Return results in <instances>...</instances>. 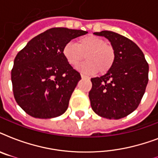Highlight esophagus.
Listing matches in <instances>:
<instances>
[{
	"instance_id": "1",
	"label": "esophagus",
	"mask_w": 158,
	"mask_h": 158,
	"mask_svg": "<svg viewBox=\"0 0 158 158\" xmlns=\"http://www.w3.org/2000/svg\"><path fill=\"white\" fill-rule=\"evenodd\" d=\"M81 78L82 79H89L90 78H89V77H87L86 75H84V74H81Z\"/></svg>"
}]
</instances>
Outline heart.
Here are the masks:
<instances>
[{"instance_id":"1","label":"heart","mask_w":158,"mask_h":158,"mask_svg":"<svg viewBox=\"0 0 158 158\" xmlns=\"http://www.w3.org/2000/svg\"><path fill=\"white\" fill-rule=\"evenodd\" d=\"M66 61L71 66H77L84 60L87 61L79 66V69L86 74H95L99 71L106 72L115 61V51L112 46L106 43L103 38L94 35H87L74 42H68L62 51Z\"/></svg>"}]
</instances>
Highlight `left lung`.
Returning <instances> with one entry per match:
<instances>
[{"label": "left lung", "instance_id": "left-lung-1", "mask_svg": "<svg viewBox=\"0 0 158 158\" xmlns=\"http://www.w3.org/2000/svg\"><path fill=\"white\" fill-rule=\"evenodd\" d=\"M94 34L110 41L115 61L106 74L91 79L92 109L101 117L118 120L139 105L148 82V64L140 48L129 38L111 31Z\"/></svg>", "mask_w": 158, "mask_h": 158}]
</instances>
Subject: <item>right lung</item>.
Here are the masks:
<instances>
[{
	"mask_svg": "<svg viewBox=\"0 0 158 158\" xmlns=\"http://www.w3.org/2000/svg\"><path fill=\"white\" fill-rule=\"evenodd\" d=\"M87 31L52 28L36 36L17 54L11 70L14 97L31 116L49 119L65 112L81 79L64 59V46Z\"/></svg>",
	"mask_w": 158,
	"mask_h": 158,
	"instance_id": "right-lung-1",
	"label": "right lung"
}]
</instances>
